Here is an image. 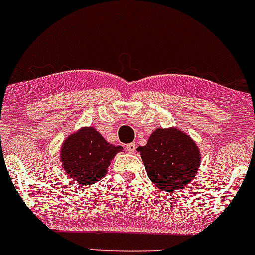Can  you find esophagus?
<instances>
[{
    "mask_svg": "<svg viewBox=\"0 0 255 255\" xmlns=\"http://www.w3.org/2000/svg\"><path fill=\"white\" fill-rule=\"evenodd\" d=\"M136 143L135 142H131V143H128V145H127V149L128 152H130V153H132V152H135L136 151Z\"/></svg>",
    "mask_w": 255,
    "mask_h": 255,
    "instance_id": "1",
    "label": "esophagus"
}]
</instances>
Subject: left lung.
Returning <instances> with one entry per match:
<instances>
[{"label":"left lung","mask_w":255,"mask_h":255,"mask_svg":"<svg viewBox=\"0 0 255 255\" xmlns=\"http://www.w3.org/2000/svg\"><path fill=\"white\" fill-rule=\"evenodd\" d=\"M137 149L148 178L163 191L183 189L198 173V146L177 128H157Z\"/></svg>","instance_id":"8db88e82"}]
</instances>
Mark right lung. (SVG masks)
Segmentation results:
<instances>
[{
    "mask_svg": "<svg viewBox=\"0 0 255 255\" xmlns=\"http://www.w3.org/2000/svg\"><path fill=\"white\" fill-rule=\"evenodd\" d=\"M120 151L122 146L107 142L96 128H83L62 145V167L78 184H93L107 174L110 161Z\"/></svg>",
    "mask_w": 255,
    "mask_h": 255,
    "instance_id": "obj_1",
    "label": "right lung"
}]
</instances>
